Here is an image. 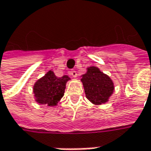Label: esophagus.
Instances as JSON below:
<instances>
[{"label":"esophagus","instance_id":"1","mask_svg":"<svg viewBox=\"0 0 151 151\" xmlns=\"http://www.w3.org/2000/svg\"><path fill=\"white\" fill-rule=\"evenodd\" d=\"M70 75H71V76H73L74 78H76L77 76V73H76V70H71L70 71Z\"/></svg>","mask_w":151,"mask_h":151}]
</instances>
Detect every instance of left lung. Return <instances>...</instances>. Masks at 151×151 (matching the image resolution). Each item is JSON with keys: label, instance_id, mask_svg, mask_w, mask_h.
Listing matches in <instances>:
<instances>
[{"label": "left lung", "instance_id": "obj_1", "mask_svg": "<svg viewBox=\"0 0 151 151\" xmlns=\"http://www.w3.org/2000/svg\"><path fill=\"white\" fill-rule=\"evenodd\" d=\"M81 77L86 97L92 104L100 105L109 101L115 90L114 82L109 76L98 67L90 66Z\"/></svg>", "mask_w": 151, "mask_h": 151}]
</instances>
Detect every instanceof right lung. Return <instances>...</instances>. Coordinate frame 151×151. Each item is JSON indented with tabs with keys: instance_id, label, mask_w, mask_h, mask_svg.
Segmentation results:
<instances>
[{
	"instance_id": "1",
	"label": "right lung",
	"mask_w": 151,
	"mask_h": 151,
	"mask_svg": "<svg viewBox=\"0 0 151 151\" xmlns=\"http://www.w3.org/2000/svg\"><path fill=\"white\" fill-rule=\"evenodd\" d=\"M70 78L68 76L57 77L54 72L49 70L34 84L33 93L35 102L54 107L61 103L66 83Z\"/></svg>"
}]
</instances>
